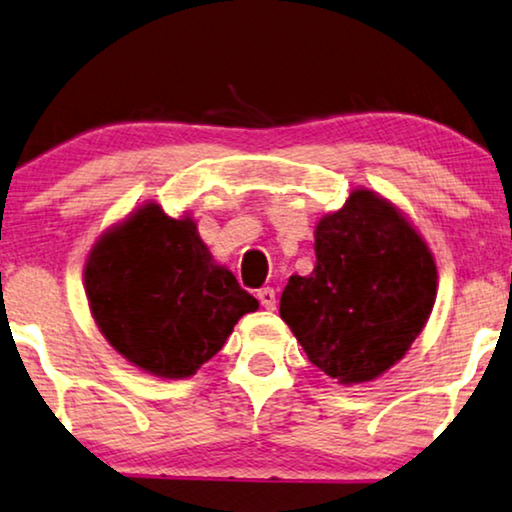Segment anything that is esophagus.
Listing matches in <instances>:
<instances>
[{"label":"esophagus","instance_id":"34e87169","mask_svg":"<svg viewBox=\"0 0 512 512\" xmlns=\"http://www.w3.org/2000/svg\"><path fill=\"white\" fill-rule=\"evenodd\" d=\"M257 299H260V304L264 306V309H269V311L276 309V292L271 288L257 290Z\"/></svg>","mask_w":512,"mask_h":512}]
</instances>
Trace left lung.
Returning a JSON list of instances; mask_svg holds the SVG:
<instances>
[{"instance_id": "8db88e82", "label": "left lung", "mask_w": 512, "mask_h": 512, "mask_svg": "<svg viewBox=\"0 0 512 512\" xmlns=\"http://www.w3.org/2000/svg\"><path fill=\"white\" fill-rule=\"evenodd\" d=\"M316 267L290 276L281 318L320 372L365 384L403 360L438 295V267L400 208L353 189L316 224Z\"/></svg>"}]
</instances>
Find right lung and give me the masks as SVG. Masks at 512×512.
<instances>
[{
    "label": "right lung",
    "mask_w": 512,
    "mask_h": 512,
    "mask_svg": "<svg viewBox=\"0 0 512 512\" xmlns=\"http://www.w3.org/2000/svg\"><path fill=\"white\" fill-rule=\"evenodd\" d=\"M88 309L109 346L142 372L187 379L260 302L217 264L189 215L147 201L93 243Z\"/></svg>",
    "instance_id": "1"
}]
</instances>
